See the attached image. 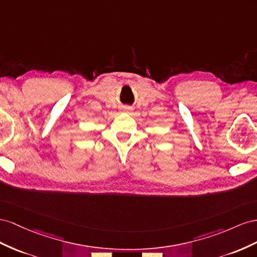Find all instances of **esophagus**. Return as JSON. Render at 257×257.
I'll return each mask as SVG.
<instances>
[{
	"label": "esophagus",
	"mask_w": 257,
	"mask_h": 257,
	"mask_svg": "<svg viewBox=\"0 0 257 257\" xmlns=\"http://www.w3.org/2000/svg\"><path fill=\"white\" fill-rule=\"evenodd\" d=\"M123 111H124V112H130V108H129V107H124Z\"/></svg>",
	"instance_id": "1"
}]
</instances>
